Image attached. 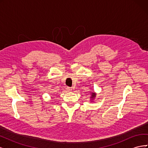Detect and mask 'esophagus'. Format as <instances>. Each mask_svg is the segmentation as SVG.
<instances>
[{
	"label": "esophagus",
	"mask_w": 148,
	"mask_h": 148,
	"mask_svg": "<svg viewBox=\"0 0 148 148\" xmlns=\"http://www.w3.org/2000/svg\"><path fill=\"white\" fill-rule=\"evenodd\" d=\"M66 90L68 91H70L72 90V88H70V87H66Z\"/></svg>",
	"instance_id": "obj_1"
}]
</instances>
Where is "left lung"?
I'll return each mask as SVG.
<instances>
[{
  "label": "left lung",
  "mask_w": 148,
  "mask_h": 148,
  "mask_svg": "<svg viewBox=\"0 0 148 148\" xmlns=\"http://www.w3.org/2000/svg\"><path fill=\"white\" fill-rule=\"evenodd\" d=\"M91 97H90V99H91V101H92V100H94L95 99V97L96 96V93L95 92H91Z\"/></svg>",
  "instance_id": "obj_1"
}]
</instances>
